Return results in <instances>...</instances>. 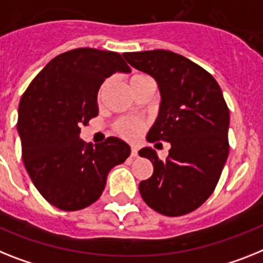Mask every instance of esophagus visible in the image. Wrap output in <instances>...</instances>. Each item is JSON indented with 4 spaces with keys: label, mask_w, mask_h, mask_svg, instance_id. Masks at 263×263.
I'll list each match as a JSON object with an SVG mask.
<instances>
[{
    "label": "esophagus",
    "mask_w": 263,
    "mask_h": 263,
    "mask_svg": "<svg viewBox=\"0 0 263 263\" xmlns=\"http://www.w3.org/2000/svg\"><path fill=\"white\" fill-rule=\"evenodd\" d=\"M131 156L132 158H136V156H138V148H136L135 145H132L131 147Z\"/></svg>",
    "instance_id": "34e87169"
}]
</instances>
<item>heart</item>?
<instances>
[{
    "label": "heart",
    "mask_w": 263,
    "mask_h": 263,
    "mask_svg": "<svg viewBox=\"0 0 263 263\" xmlns=\"http://www.w3.org/2000/svg\"><path fill=\"white\" fill-rule=\"evenodd\" d=\"M145 80H151L148 76H145V74L138 73L134 74V76L129 79V84H131V87L136 85V84L142 83V81ZM103 90H104V85L100 88V93H103ZM143 129V124L140 121L134 120V119H120V120L115 124V131L118 132L119 135L123 136L125 139H136L139 135H140V132Z\"/></svg>",
    "instance_id": "obj_1"
}]
</instances>
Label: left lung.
Here are the masks:
<instances>
[{"mask_svg":"<svg viewBox=\"0 0 263 263\" xmlns=\"http://www.w3.org/2000/svg\"><path fill=\"white\" fill-rule=\"evenodd\" d=\"M131 67L155 79L159 115L147 140L171 144L165 160L144 147L154 173L142 180L143 200L158 213L179 217L196 210L217 186L229 156L230 114L217 80L182 54L155 49L123 54Z\"/></svg>","mask_w":263,"mask_h":263,"instance_id":"8db88e82","label":"left lung"}]
</instances>
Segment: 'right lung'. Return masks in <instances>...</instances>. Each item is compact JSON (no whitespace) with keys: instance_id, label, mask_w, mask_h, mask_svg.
Returning <instances> with one entry per match:
<instances>
[{"instance_id":"add662e5","label":"right lung","mask_w":263,"mask_h":263,"mask_svg":"<svg viewBox=\"0 0 263 263\" xmlns=\"http://www.w3.org/2000/svg\"><path fill=\"white\" fill-rule=\"evenodd\" d=\"M116 72H131L119 53L69 50L46 64L20 101L24 164L39 193L60 210H81L96 202L108 173L131 154V147L114 136L95 147L80 139L81 125L99 114L101 84Z\"/></svg>"}]
</instances>
